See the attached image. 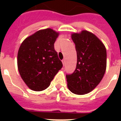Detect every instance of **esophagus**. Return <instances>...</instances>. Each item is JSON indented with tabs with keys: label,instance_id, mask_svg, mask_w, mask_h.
I'll list each match as a JSON object with an SVG mask.
<instances>
[{
	"label": "esophagus",
	"instance_id": "34e87169",
	"mask_svg": "<svg viewBox=\"0 0 121 121\" xmlns=\"http://www.w3.org/2000/svg\"><path fill=\"white\" fill-rule=\"evenodd\" d=\"M62 63H63V65H65V59H63V60H62Z\"/></svg>",
	"mask_w": 121,
	"mask_h": 121
}]
</instances>
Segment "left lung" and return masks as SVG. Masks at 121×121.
I'll list each match as a JSON object with an SVG mask.
<instances>
[{"mask_svg":"<svg viewBox=\"0 0 121 121\" xmlns=\"http://www.w3.org/2000/svg\"><path fill=\"white\" fill-rule=\"evenodd\" d=\"M71 38L75 44L77 64L75 71L66 75L69 89L76 95L93 91L100 82L106 69V49L93 33L82 30L73 33Z\"/></svg>","mask_w":121,"mask_h":121,"instance_id":"obj_1","label":"left lung"}]
</instances>
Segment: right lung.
Masks as SVG:
<instances>
[{
    "label": "right lung",
    "mask_w": 121,
    "mask_h": 121,
    "mask_svg": "<svg viewBox=\"0 0 121 121\" xmlns=\"http://www.w3.org/2000/svg\"><path fill=\"white\" fill-rule=\"evenodd\" d=\"M59 33L51 28L35 32L20 46L17 67L22 80L30 89L43 91L50 86L63 64L54 50Z\"/></svg>",
    "instance_id": "obj_1"
}]
</instances>
